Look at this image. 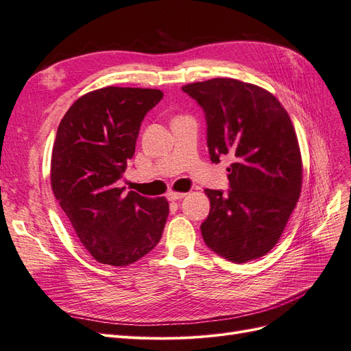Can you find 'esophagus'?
Here are the masks:
<instances>
[{
	"label": "esophagus",
	"instance_id": "obj_1",
	"mask_svg": "<svg viewBox=\"0 0 351 351\" xmlns=\"http://www.w3.org/2000/svg\"><path fill=\"white\" fill-rule=\"evenodd\" d=\"M185 195H186L185 193L170 191V193H167V199H169V202H176V199H181V198H184Z\"/></svg>",
	"mask_w": 351,
	"mask_h": 351
}]
</instances>
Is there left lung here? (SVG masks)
I'll return each instance as SVG.
<instances>
[{
    "label": "left lung",
    "mask_w": 351,
    "mask_h": 351,
    "mask_svg": "<svg viewBox=\"0 0 351 351\" xmlns=\"http://www.w3.org/2000/svg\"><path fill=\"white\" fill-rule=\"evenodd\" d=\"M203 108L210 160L229 156V188L206 189V245L234 263L267 254L302 191V154L287 110L266 89L231 77L182 86Z\"/></svg>",
    "instance_id": "1"
}]
</instances>
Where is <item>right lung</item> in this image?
Wrapping results in <instances>:
<instances>
[{
	"instance_id": "1",
	"label": "right lung",
	"mask_w": 351,
	"mask_h": 351,
	"mask_svg": "<svg viewBox=\"0 0 351 351\" xmlns=\"http://www.w3.org/2000/svg\"><path fill=\"white\" fill-rule=\"evenodd\" d=\"M162 98L160 89L101 88L77 98L58 125L53 193L79 241L103 265H131L162 238L167 199L117 186L145 114Z\"/></svg>"
}]
</instances>
